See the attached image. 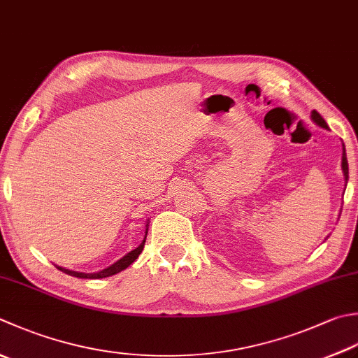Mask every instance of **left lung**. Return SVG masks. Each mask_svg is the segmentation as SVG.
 Returning <instances> with one entry per match:
<instances>
[{"label":"left lung","instance_id":"8db88e82","mask_svg":"<svg viewBox=\"0 0 358 358\" xmlns=\"http://www.w3.org/2000/svg\"><path fill=\"white\" fill-rule=\"evenodd\" d=\"M312 121L317 124V125H320L321 129H326V130H329V127H327V124H326V121L323 117L320 116V113L318 111H312ZM341 171H343V175H345V186L348 185V180H349V167H348V158H346V149H345V144H343V157H341ZM346 189V187H345Z\"/></svg>","mask_w":358,"mask_h":358}]
</instances>
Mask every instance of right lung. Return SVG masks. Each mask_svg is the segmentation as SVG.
<instances>
[{
	"label": "right lung",
	"instance_id": "1",
	"mask_svg": "<svg viewBox=\"0 0 358 358\" xmlns=\"http://www.w3.org/2000/svg\"><path fill=\"white\" fill-rule=\"evenodd\" d=\"M147 231H149V220H147V225H145V236H144V241L139 243V247H136L135 250H131L130 253H127L125 256H122L119 261H116L115 264H111L110 267L103 268L101 271H94V273H82V271H74V270H69V268H63L59 267V265H55L60 271L66 273L69 276H74V278H82V279H102V278H108V276H113L116 273L122 271L131 265L133 262L136 261L138 256L143 253V248H144V243H145V237H147Z\"/></svg>",
	"mask_w": 358,
	"mask_h": 358
}]
</instances>
